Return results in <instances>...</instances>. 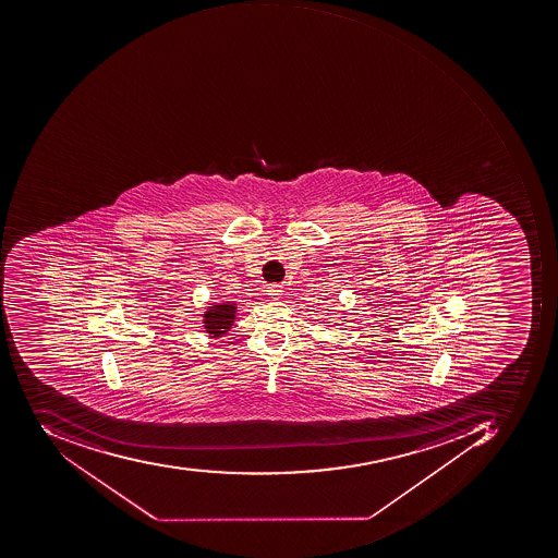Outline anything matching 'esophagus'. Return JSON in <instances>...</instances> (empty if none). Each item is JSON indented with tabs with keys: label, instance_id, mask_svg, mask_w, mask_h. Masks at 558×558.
Masks as SVG:
<instances>
[{
	"label": "esophagus",
	"instance_id": "obj_1",
	"mask_svg": "<svg viewBox=\"0 0 558 558\" xmlns=\"http://www.w3.org/2000/svg\"><path fill=\"white\" fill-rule=\"evenodd\" d=\"M266 292H267V296L274 298V300H276V298H281L282 286L281 284L267 286Z\"/></svg>",
	"mask_w": 558,
	"mask_h": 558
}]
</instances>
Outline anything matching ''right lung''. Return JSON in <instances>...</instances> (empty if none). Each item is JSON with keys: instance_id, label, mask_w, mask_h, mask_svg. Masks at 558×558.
Returning <instances> with one entry per match:
<instances>
[{"instance_id": "add662e5", "label": "right lung", "mask_w": 558, "mask_h": 558, "mask_svg": "<svg viewBox=\"0 0 558 558\" xmlns=\"http://www.w3.org/2000/svg\"><path fill=\"white\" fill-rule=\"evenodd\" d=\"M203 312V328L209 338H221L235 325L239 306L236 303H211Z\"/></svg>"}]
</instances>
